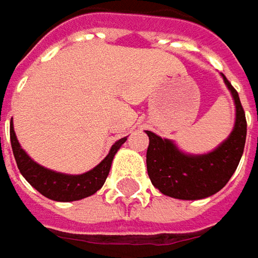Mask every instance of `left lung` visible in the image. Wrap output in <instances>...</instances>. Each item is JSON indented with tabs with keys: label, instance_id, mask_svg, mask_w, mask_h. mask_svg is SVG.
Segmentation results:
<instances>
[{
	"label": "left lung",
	"instance_id": "8db88e82",
	"mask_svg": "<svg viewBox=\"0 0 258 258\" xmlns=\"http://www.w3.org/2000/svg\"><path fill=\"white\" fill-rule=\"evenodd\" d=\"M223 80L234 98V128L227 140L207 154H185L171 140L146 131L147 171L153 185L164 196L178 200H200L216 194L234 174L244 151L247 121L238 93L224 74Z\"/></svg>",
	"mask_w": 258,
	"mask_h": 258
}]
</instances>
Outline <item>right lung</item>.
I'll return each mask as SVG.
<instances>
[{
	"instance_id": "obj_1",
	"label": "right lung",
	"mask_w": 258,
	"mask_h": 258,
	"mask_svg": "<svg viewBox=\"0 0 258 258\" xmlns=\"http://www.w3.org/2000/svg\"><path fill=\"white\" fill-rule=\"evenodd\" d=\"M10 137H11V147H13L15 161L24 178L44 197L54 201H64V203L81 200L93 196L94 192L100 190L110 173L112 158L127 140V137H124L115 141L108 156L100 164L95 165L93 170L84 174L71 175V174L57 173L37 164L20 146L14 131L13 121L10 125Z\"/></svg>"
}]
</instances>
